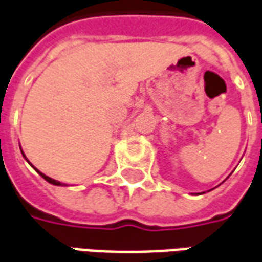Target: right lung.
Instances as JSON below:
<instances>
[{
	"label": "right lung",
	"mask_w": 262,
	"mask_h": 262,
	"mask_svg": "<svg viewBox=\"0 0 262 262\" xmlns=\"http://www.w3.org/2000/svg\"><path fill=\"white\" fill-rule=\"evenodd\" d=\"M23 156H24V154H23ZM24 158H26V156H24ZM35 170H37V169H35ZM37 172H38V173H40V175H41L42 178H44V179H46V181H47L49 183H53V185H57V186H58V185H61V183L58 182V181H56V179H51V178H49V176H46L44 173H41L40 170H37Z\"/></svg>",
	"instance_id": "1"
}]
</instances>
